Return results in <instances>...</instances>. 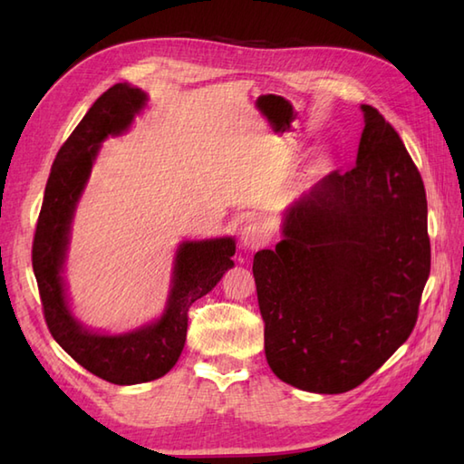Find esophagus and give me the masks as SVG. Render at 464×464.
I'll return each instance as SVG.
<instances>
[{"mask_svg":"<svg viewBox=\"0 0 464 464\" xmlns=\"http://www.w3.org/2000/svg\"><path fill=\"white\" fill-rule=\"evenodd\" d=\"M269 243L267 227L261 223H249L241 229V245L249 251H257Z\"/></svg>","mask_w":464,"mask_h":464,"instance_id":"esophagus-1","label":"esophagus"}]
</instances>
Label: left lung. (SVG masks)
<instances>
[{
  "label": "left lung",
  "mask_w": 464,
  "mask_h": 464,
  "mask_svg": "<svg viewBox=\"0 0 464 464\" xmlns=\"http://www.w3.org/2000/svg\"><path fill=\"white\" fill-rule=\"evenodd\" d=\"M361 110L357 165L303 193L253 259L269 367L321 395L359 387L409 339L430 273L420 173L395 127Z\"/></svg>",
  "instance_id": "left-lung-1"
}]
</instances>
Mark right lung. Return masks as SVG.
I'll return each mask as SVG.
<instances>
[{
	"mask_svg": "<svg viewBox=\"0 0 464 464\" xmlns=\"http://www.w3.org/2000/svg\"><path fill=\"white\" fill-rule=\"evenodd\" d=\"M147 95L127 83L110 87L57 151L34 235L32 263L49 333L67 354L107 382L137 384L163 377L179 359L189 307L233 267L231 237L185 241L177 249L173 285L165 313L125 334H100L73 319L65 299L63 261L75 205L107 135H120L143 110Z\"/></svg>",
	"mask_w": 464,
	"mask_h": 464,
	"instance_id": "obj_1",
	"label": "right lung"
}]
</instances>
